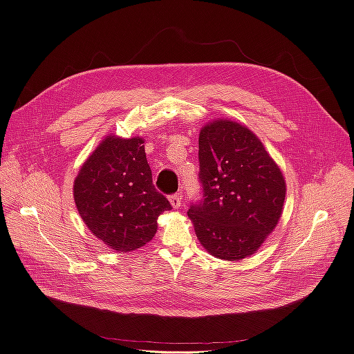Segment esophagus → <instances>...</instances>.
Returning <instances> with one entry per match:
<instances>
[{"instance_id": "1", "label": "esophagus", "mask_w": 354, "mask_h": 354, "mask_svg": "<svg viewBox=\"0 0 354 354\" xmlns=\"http://www.w3.org/2000/svg\"><path fill=\"white\" fill-rule=\"evenodd\" d=\"M181 195H178V194H176V195H173V196H169V202H171V207L173 208H176V209H178L180 207H181Z\"/></svg>"}]
</instances>
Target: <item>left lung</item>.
Returning <instances> with one entry per match:
<instances>
[{"mask_svg":"<svg viewBox=\"0 0 354 354\" xmlns=\"http://www.w3.org/2000/svg\"><path fill=\"white\" fill-rule=\"evenodd\" d=\"M199 168L203 199L187 211L196 238L220 260L251 257L282 216L279 165L248 127L217 118L199 131Z\"/></svg>","mask_w":354,"mask_h":354,"instance_id":"1","label":"left lung"}]
</instances>
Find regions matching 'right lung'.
I'll list each match as a JSON object with an SVG mask.
<instances>
[{"label": "right lung", "mask_w": 354, "mask_h": 354, "mask_svg": "<svg viewBox=\"0 0 354 354\" xmlns=\"http://www.w3.org/2000/svg\"><path fill=\"white\" fill-rule=\"evenodd\" d=\"M73 199L85 226L116 252L151 242L158 217L171 209L152 183L145 138L138 136H106L75 177Z\"/></svg>", "instance_id": "right-lung-1"}]
</instances>
